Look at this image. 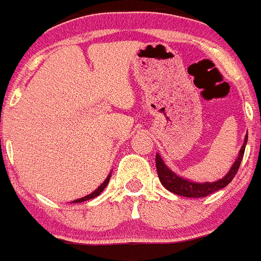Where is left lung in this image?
<instances>
[{
    "mask_svg": "<svg viewBox=\"0 0 261 261\" xmlns=\"http://www.w3.org/2000/svg\"><path fill=\"white\" fill-rule=\"evenodd\" d=\"M246 143H247V135L245 136V142H243L242 147H241L238 157L236 158L234 164L232 165L230 170L226 172V175L221 179L215 180V181H206V182H197L193 180H189L187 177L179 176L175 174L171 169H169L164 160L161 158L158 153H155V167H157V174L160 177L161 184L167 189V191L172 192V193L177 194V196L188 197V198H199V197H206L208 194H213L214 192L219 191V189L225 188L228 184L233 180V177L237 174L240 165L242 162L243 154H245Z\"/></svg>",
    "mask_w": 261,
    "mask_h": 261,
    "instance_id": "left-lung-1",
    "label": "left lung"
}]
</instances>
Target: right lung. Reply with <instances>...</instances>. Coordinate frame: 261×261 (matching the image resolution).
Wrapping results in <instances>:
<instances>
[{
    "label": "right lung",
    "mask_w": 261,
    "mask_h": 261,
    "mask_svg": "<svg viewBox=\"0 0 261 261\" xmlns=\"http://www.w3.org/2000/svg\"><path fill=\"white\" fill-rule=\"evenodd\" d=\"M111 175H112V172L111 174L108 175V176H107V179L104 180L103 182H101L100 186L97 187L96 189H95L94 192H92V193H90L89 196H85V197H82V198H79V199H75V201H72L73 203H80V202H84V201H89V199H91V198H95V197H97L99 196V194L101 193V192L104 191V188H106L107 187V184H108L109 182V179H111Z\"/></svg>",
    "instance_id": "right-lung-1"
}]
</instances>
